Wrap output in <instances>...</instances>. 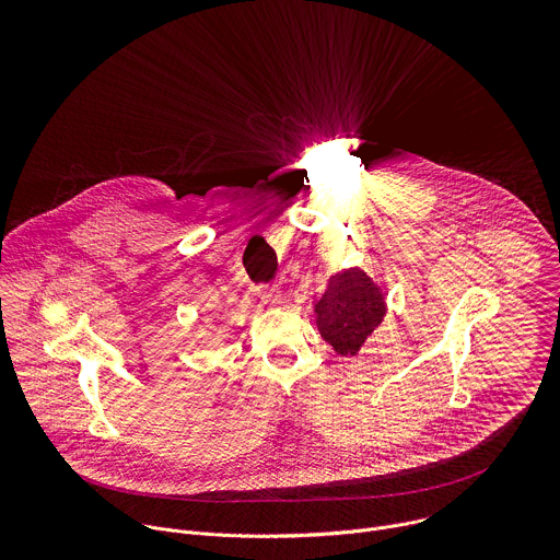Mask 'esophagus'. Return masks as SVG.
<instances>
[{
  "label": "esophagus",
  "instance_id": "obj_1",
  "mask_svg": "<svg viewBox=\"0 0 560 560\" xmlns=\"http://www.w3.org/2000/svg\"><path fill=\"white\" fill-rule=\"evenodd\" d=\"M257 294L261 296V301H266L270 305H279L281 303V290L277 285H259Z\"/></svg>",
  "mask_w": 560,
  "mask_h": 560
}]
</instances>
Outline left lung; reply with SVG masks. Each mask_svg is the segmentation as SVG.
Wrapping results in <instances>:
<instances>
[{"label":"left lung","instance_id":"1","mask_svg":"<svg viewBox=\"0 0 560 560\" xmlns=\"http://www.w3.org/2000/svg\"><path fill=\"white\" fill-rule=\"evenodd\" d=\"M385 301L370 277L357 268L330 279L316 303V326L339 354H357L368 335L381 324Z\"/></svg>","mask_w":560,"mask_h":560}]
</instances>
